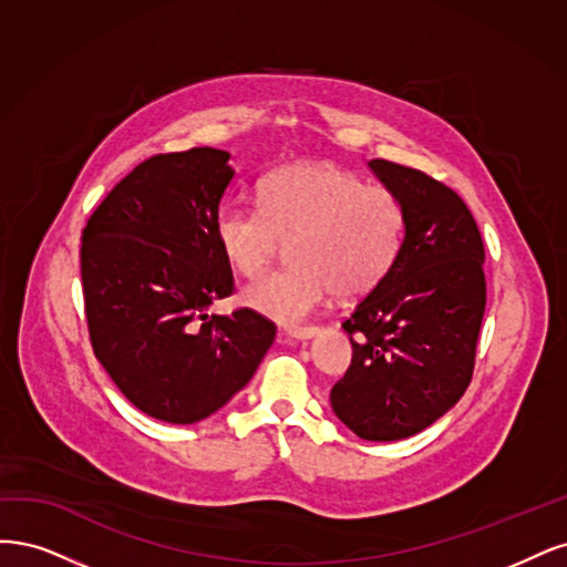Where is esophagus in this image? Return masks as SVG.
<instances>
[{"instance_id":"34e87169","label":"esophagus","mask_w":567,"mask_h":567,"mask_svg":"<svg viewBox=\"0 0 567 567\" xmlns=\"http://www.w3.org/2000/svg\"><path fill=\"white\" fill-rule=\"evenodd\" d=\"M318 332V327L313 324H295V327H285V334L291 339H310Z\"/></svg>"}]
</instances>
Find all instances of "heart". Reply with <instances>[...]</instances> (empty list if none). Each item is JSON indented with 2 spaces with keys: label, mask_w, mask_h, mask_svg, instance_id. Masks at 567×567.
<instances>
[{
  "label": "heart",
  "mask_w": 567,
  "mask_h": 567,
  "mask_svg": "<svg viewBox=\"0 0 567 567\" xmlns=\"http://www.w3.org/2000/svg\"><path fill=\"white\" fill-rule=\"evenodd\" d=\"M408 230L403 197L364 184L334 164H289L259 186V207L226 205L214 237L228 266L257 278L289 247L285 270L251 282L243 301L259 313L299 322L332 295H368L400 257Z\"/></svg>",
  "instance_id": "1"
}]
</instances>
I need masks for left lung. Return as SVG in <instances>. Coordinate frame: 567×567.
<instances>
[{
	"label": "left lung",
	"instance_id": "1",
	"mask_svg": "<svg viewBox=\"0 0 567 567\" xmlns=\"http://www.w3.org/2000/svg\"><path fill=\"white\" fill-rule=\"evenodd\" d=\"M372 172L403 197L400 257L341 327L353 358L332 410L362 441H400L441 419L471 383L485 316V247L464 199L389 159Z\"/></svg>",
	"mask_w": 567,
	"mask_h": 567
}]
</instances>
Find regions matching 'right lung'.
I'll return each instance as SVG.
<instances>
[{"label": "right lung", "instance_id": "obj_1", "mask_svg": "<svg viewBox=\"0 0 567 567\" xmlns=\"http://www.w3.org/2000/svg\"><path fill=\"white\" fill-rule=\"evenodd\" d=\"M230 155L190 148L143 159L82 230L89 341L132 405L195 424L245 389L276 339L251 308L209 316L235 291L214 237Z\"/></svg>", "mask_w": 567, "mask_h": 567}]
</instances>
